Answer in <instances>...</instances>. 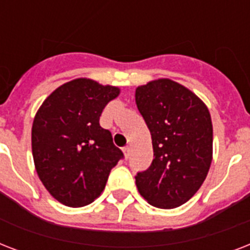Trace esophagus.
Returning <instances> with one entry per match:
<instances>
[{"label":"esophagus","mask_w":250,"mask_h":250,"mask_svg":"<svg viewBox=\"0 0 250 250\" xmlns=\"http://www.w3.org/2000/svg\"><path fill=\"white\" fill-rule=\"evenodd\" d=\"M123 153H125V158H128L129 154H131V148H129V146H125V148H123Z\"/></svg>","instance_id":"obj_1"}]
</instances>
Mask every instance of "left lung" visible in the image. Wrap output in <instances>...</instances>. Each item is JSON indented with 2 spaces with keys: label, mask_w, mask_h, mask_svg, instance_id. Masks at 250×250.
Instances as JSON below:
<instances>
[{
  "label": "left lung",
  "mask_w": 250,
  "mask_h": 250,
  "mask_svg": "<svg viewBox=\"0 0 250 250\" xmlns=\"http://www.w3.org/2000/svg\"><path fill=\"white\" fill-rule=\"evenodd\" d=\"M136 105L152 135L153 158L135 176L150 205L174 209L205 180L213 156V125L205 104L186 86L158 79L136 89Z\"/></svg>",
  "instance_id": "8db88e82"
}]
</instances>
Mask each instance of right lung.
Returning a JSON list of instances; mask_svg holds the SVG:
<instances>
[{
    "label": "right lung",
    "instance_id": "obj_1",
    "mask_svg": "<svg viewBox=\"0 0 250 250\" xmlns=\"http://www.w3.org/2000/svg\"><path fill=\"white\" fill-rule=\"evenodd\" d=\"M118 94L117 86L75 79L57 88L37 111L33 161L45 188L61 204L80 208L96 200L125 157L111 132L100 125L102 110Z\"/></svg>",
    "mask_w": 250,
    "mask_h": 250
}]
</instances>
